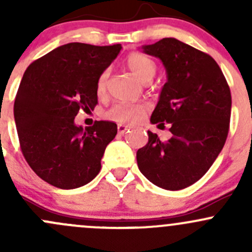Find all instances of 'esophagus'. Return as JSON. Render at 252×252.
I'll return each instance as SVG.
<instances>
[{
    "mask_svg": "<svg viewBox=\"0 0 252 252\" xmlns=\"http://www.w3.org/2000/svg\"><path fill=\"white\" fill-rule=\"evenodd\" d=\"M118 134H121V135H123V134H126V131H129V128L128 126H123V124H118Z\"/></svg>",
    "mask_w": 252,
    "mask_h": 252,
    "instance_id": "obj_1",
    "label": "esophagus"
}]
</instances>
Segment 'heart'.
<instances>
[{
    "mask_svg": "<svg viewBox=\"0 0 252 252\" xmlns=\"http://www.w3.org/2000/svg\"><path fill=\"white\" fill-rule=\"evenodd\" d=\"M126 65L142 83H149L157 73V64L151 57L140 52H133L126 56ZM110 72H101L96 81V93L103 96L107 91ZM149 107L145 103H116L106 111V118L119 124H134L146 113Z\"/></svg>",
    "mask_w": 252,
    "mask_h": 252,
    "instance_id": "1",
    "label": "heart"
}]
</instances>
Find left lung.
Instances as JSON below:
<instances>
[{
	"instance_id": "8db88e82",
	"label": "left lung",
	"mask_w": 252,
	"mask_h": 252,
	"mask_svg": "<svg viewBox=\"0 0 252 252\" xmlns=\"http://www.w3.org/2000/svg\"><path fill=\"white\" fill-rule=\"evenodd\" d=\"M159 58L167 83L152 112L151 123L169 124L172 138L152 131L136 152L140 172L166 190L190 187L204 177L222 151L229 131L232 95L220 65L207 53L173 37L142 46Z\"/></svg>"
}]
</instances>
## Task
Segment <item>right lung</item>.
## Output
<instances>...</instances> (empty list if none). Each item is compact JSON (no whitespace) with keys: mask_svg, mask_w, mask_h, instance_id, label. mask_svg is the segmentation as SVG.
Segmentation results:
<instances>
[{"mask_svg":"<svg viewBox=\"0 0 252 252\" xmlns=\"http://www.w3.org/2000/svg\"><path fill=\"white\" fill-rule=\"evenodd\" d=\"M122 46L63 45L25 70L14 100L20 150L42 180L60 189H75L101 169L106 146L117 135V124L95 121L75 126L80 110L97 105L96 81L116 60Z\"/></svg>","mask_w":252,"mask_h":252,"instance_id":"add662e5","label":"right lung"}]
</instances>
